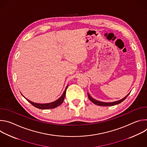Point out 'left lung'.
I'll use <instances>...</instances> for the list:
<instances>
[{"label": "left lung", "instance_id": "left-lung-1", "mask_svg": "<svg viewBox=\"0 0 147 147\" xmlns=\"http://www.w3.org/2000/svg\"><path fill=\"white\" fill-rule=\"evenodd\" d=\"M128 94L126 96H125V97H124L123 98H122L121 99H120L119 100H117V101H115V102H100V101H99V100H97L94 98H92L90 95L88 93V98L90 99V100L93 102L94 104L96 105H98V106H104V107H108V106H113V105H117V104H119L120 103H121V102H123L125 98H126L130 94Z\"/></svg>", "mask_w": 147, "mask_h": 147}]
</instances>
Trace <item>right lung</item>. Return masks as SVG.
Returning <instances> with one entry per match:
<instances>
[{"label": "right lung", "instance_id": "obj_1", "mask_svg": "<svg viewBox=\"0 0 147 147\" xmlns=\"http://www.w3.org/2000/svg\"><path fill=\"white\" fill-rule=\"evenodd\" d=\"M68 85L67 86V87L65 88V90L64 91L63 93L61 95V96L57 99V100H55L54 102H51V103H35L33 102L30 100H28V99H27L25 96H24V95H23L26 99L27 101H28L30 103H31L32 105L35 107H36V108L40 109H53L57 107H59V105L62 103V102H63L64 100V98L65 97L66 95V90L67 88Z\"/></svg>", "mask_w": 147, "mask_h": 147}]
</instances>
